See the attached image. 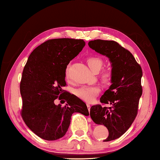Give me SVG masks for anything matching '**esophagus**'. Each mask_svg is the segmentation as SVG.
I'll list each match as a JSON object with an SVG mask.
<instances>
[{"label":"esophagus","mask_w":160,"mask_h":160,"mask_svg":"<svg viewBox=\"0 0 160 160\" xmlns=\"http://www.w3.org/2000/svg\"><path fill=\"white\" fill-rule=\"evenodd\" d=\"M87 108H88V110L89 111V109H90V104H89V103H87Z\"/></svg>","instance_id":"obj_1"}]
</instances>
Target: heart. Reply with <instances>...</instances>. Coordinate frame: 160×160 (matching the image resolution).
<instances>
[{"label": "heart", "mask_w": 160, "mask_h": 160, "mask_svg": "<svg viewBox=\"0 0 160 160\" xmlns=\"http://www.w3.org/2000/svg\"><path fill=\"white\" fill-rule=\"evenodd\" d=\"M87 63L92 71L97 73L102 68L103 65V60L98 56H90L87 59ZM66 77L68 76V68L66 70ZM114 77V74L112 69H103L99 74L100 82L104 85H110L112 83ZM100 89L98 86H82L76 89L75 91L76 95L81 100L85 102H91L95 97L99 95Z\"/></svg>", "instance_id": "b5f03b06"}]
</instances>
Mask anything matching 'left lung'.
<instances>
[{
	"label": "left lung",
	"instance_id": "1",
	"mask_svg": "<svg viewBox=\"0 0 160 160\" xmlns=\"http://www.w3.org/2000/svg\"><path fill=\"white\" fill-rule=\"evenodd\" d=\"M89 47L106 55L112 63L114 77L112 84L100 98L102 105L92 106L90 117L94 122L108 128V135L103 141L119 138L130 128L138 114L139 100L143 92L142 68L132 53L114 41L96 39Z\"/></svg>",
	"mask_w": 160,
	"mask_h": 160
}]
</instances>
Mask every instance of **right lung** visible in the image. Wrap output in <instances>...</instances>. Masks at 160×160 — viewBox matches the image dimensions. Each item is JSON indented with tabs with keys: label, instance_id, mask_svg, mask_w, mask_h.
Masks as SVG:
<instances>
[{
	"label": "right lung",
	"instance_id": "add662e5",
	"mask_svg": "<svg viewBox=\"0 0 160 160\" xmlns=\"http://www.w3.org/2000/svg\"><path fill=\"white\" fill-rule=\"evenodd\" d=\"M82 39H49L37 47L24 67L19 85L22 99L20 114L28 128L41 138L55 141L65 135L74 112L89 115L87 105L62 89L70 61L84 47ZM65 100L63 107L55 100Z\"/></svg>",
	"mask_w": 160,
	"mask_h": 160
}]
</instances>
